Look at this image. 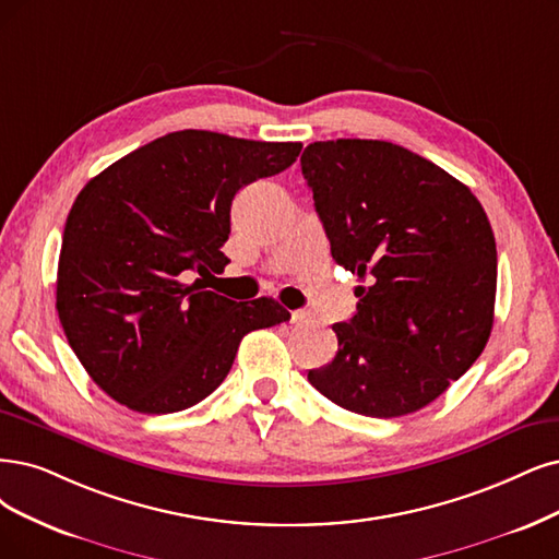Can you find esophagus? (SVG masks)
Returning a JSON list of instances; mask_svg holds the SVG:
<instances>
[{"instance_id":"obj_1","label":"esophagus","mask_w":559,"mask_h":559,"mask_svg":"<svg viewBox=\"0 0 559 559\" xmlns=\"http://www.w3.org/2000/svg\"><path fill=\"white\" fill-rule=\"evenodd\" d=\"M290 322L293 324H308V322H311V313H308V311H293Z\"/></svg>"}]
</instances>
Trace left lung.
<instances>
[{
  "instance_id": "left-lung-1",
  "label": "left lung",
  "mask_w": 559,
  "mask_h": 559,
  "mask_svg": "<svg viewBox=\"0 0 559 559\" xmlns=\"http://www.w3.org/2000/svg\"><path fill=\"white\" fill-rule=\"evenodd\" d=\"M301 173L334 260L359 278L357 313L311 382L332 403L391 419L444 394L488 343L498 251L481 202L440 165L384 140L308 144Z\"/></svg>"
}]
</instances>
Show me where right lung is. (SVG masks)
<instances>
[{
	"label": "right lung",
	"mask_w": 559,
	"mask_h": 559,
	"mask_svg": "<svg viewBox=\"0 0 559 559\" xmlns=\"http://www.w3.org/2000/svg\"><path fill=\"white\" fill-rule=\"evenodd\" d=\"M299 152L301 142L175 131L78 193L61 237L57 313L110 399L142 415L191 407L230 373L248 332L290 320L272 297L237 304L206 281L230 262L221 246L235 195L290 168Z\"/></svg>",
	"instance_id": "right-lung-1"
}]
</instances>
